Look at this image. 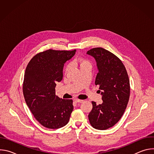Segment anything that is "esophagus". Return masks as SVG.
Wrapping results in <instances>:
<instances>
[{
    "label": "esophagus",
    "instance_id": "obj_1",
    "mask_svg": "<svg viewBox=\"0 0 154 154\" xmlns=\"http://www.w3.org/2000/svg\"><path fill=\"white\" fill-rule=\"evenodd\" d=\"M74 101L75 102H83V100H81V99H74Z\"/></svg>",
    "mask_w": 154,
    "mask_h": 154
}]
</instances>
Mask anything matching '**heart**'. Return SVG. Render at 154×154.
Listing matches in <instances>:
<instances>
[{
	"label": "heart",
	"instance_id": "obj_1",
	"mask_svg": "<svg viewBox=\"0 0 154 154\" xmlns=\"http://www.w3.org/2000/svg\"><path fill=\"white\" fill-rule=\"evenodd\" d=\"M72 63H73L74 64H76L79 65V66H80V69H81L82 68H83V67L86 66L91 65L90 61L88 60L85 58H84V57H78V58H75L73 60ZM70 68H71L70 64H68V65L66 66V68H65V72H68V71H69V69H70Z\"/></svg>",
	"mask_w": 154,
	"mask_h": 154
}]
</instances>
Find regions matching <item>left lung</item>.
<instances>
[{"label": "left lung", "mask_w": 154, "mask_h": 154, "mask_svg": "<svg viewBox=\"0 0 154 154\" xmlns=\"http://www.w3.org/2000/svg\"><path fill=\"white\" fill-rule=\"evenodd\" d=\"M96 62L99 72L95 85L99 86L103 102L96 105L88 115L90 123L98 130H106L115 125L121 118L128 102L130 82L127 72L121 60L115 54L102 48L87 52Z\"/></svg>", "instance_id": "8db88e82"}]
</instances>
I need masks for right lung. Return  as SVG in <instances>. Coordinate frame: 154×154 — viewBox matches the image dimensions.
I'll return each instance as SVG.
<instances>
[{"label": "right lung", "instance_id": "1", "mask_svg": "<svg viewBox=\"0 0 154 154\" xmlns=\"http://www.w3.org/2000/svg\"><path fill=\"white\" fill-rule=\"evenodd\" d=\"M75 50L49 49L37 54L26 69L23 90L35 118L44 127L56 129L66 125L73 110V100L55 95L56 83L63 76V66Z\"/></svg>", "mask_w": 154, "mask_h": 154}]
</instances>
